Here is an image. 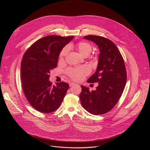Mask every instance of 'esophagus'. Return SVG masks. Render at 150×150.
<instances>
[{
    "mask_svg": "<svg viewBox=\"0 0 150 150\" xmlns=\"http://www.w3.org/2000/svg\"><path fill=\"white\" fill-rule=\"evenodd\" d=\"M69 86L70 87H72V86H73V85H74L75 84V83H74V82H69Z\"/></svg>",
    "mask_w": 150,
    "mask_h": 150,
    "instance_id": "1",
    "label": "esophagus"
}]
</instances>
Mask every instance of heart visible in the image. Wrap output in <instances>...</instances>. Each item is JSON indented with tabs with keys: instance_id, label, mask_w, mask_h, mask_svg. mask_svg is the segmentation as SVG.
<instances>
[{
	"instance_id": "heart-1",
	"label": "heart",
	"mask_w": 150,
	"mask_h": 150,
	"mask_svg": "<svg viewBox=\"0 0 150 150\" xmlns=\"http://www.w3.org/2000/svg\"><path fill=\"white\" fill-rule=\"evenodd\" d=\"M76 48L78 52L83 56H88L93 49L91 44L86 41H80L76 45ZM69 46L64 47L60 52L59 58L62 60L65 58L69 53ZM67 74L73 80L79 81L82 80L90 74V70L85 67H80L76 68H70L67 69Z\"/></svg>"
}]
</instances>
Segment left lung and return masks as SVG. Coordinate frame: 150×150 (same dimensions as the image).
<instances>
[{
    "label": "left lung",
    "mask_w": 150,
    "mask_h": 150,
    "mask_svg": "<svg viewBox=\"0 0 150 150\" xmlns=\"http://www.w3.org/2000/svg\"><path fill=\"white\" fill-rule=\"evenodd\" d=\"M84 38L92 41L100 50L96 72L87 80L88 83H98L96 90L89 91L81 85L79 98L82 106L94 115L110 111L120 98L127 78L123 57L113 41L105 37L89 35Z\"/></svg>",
    "instance_id": "left-lung-1"
}]
</instances>
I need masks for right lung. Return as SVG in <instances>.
I'll return each mask as SVG.
<instances>
[{"instance_id": "obj_1", "label": "right lung", "mask_w": 150, "mask_h": 150, "mask_svg": "<svg viewBox=\"0 0 150 150\" xmlns=\"http://www.w3.org/2000/svg\"><path fill=\"white\" fill-rule=\"evenodd\" d=\"M74 36L48 35L34 43L24 53L21 65V77L24 94L29 103L41 113L57 110L69 85L65 82L55 85L49 81L50 72L57 67L62 49Z\"/></svg>"}]
</instances>
